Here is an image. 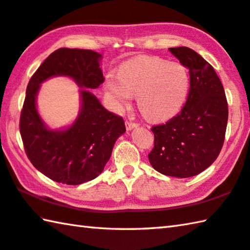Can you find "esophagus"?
<instances>
[{
  "label": "esophagus",
  "mask_w": 250,
  "mask_h": 250,
  "mask_svg": "<svg viewBox=\"0 0 250 250\" xmlns=\"http://www.w3.org/2000/svg\"><path fill=\"white\" fill-rule=\"evenodd\" d=\"M125 126H126V130H132L134 128H137V126H139V124H137V122H132V121L126 120L125 121Z\"/></svg>",
  "instance_id": "34e87169"
}]
</instances>
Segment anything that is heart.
<instances>
[{
  "instance_id": "1",
  "label": "heart",
  "mask_w": 250,
  "mask_h": 250,
  "mask_svg": "<svg viewBox=\"0 0 250 250\" xmlns=\"http://www.w3.org/2000/svg\"><path fill=\"white\" fill-rule=\"evenodd\" d=\"M189 88L190 75L183 64L146 56L125 63L118 78L109 76L105 85L118 108L128 105L133 95L142 116L154 122L174 117L184 106Z\"/></svg>"
}]
</instances>
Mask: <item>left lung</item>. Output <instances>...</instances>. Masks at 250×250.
Instances as JSON below:
<instances>
[{
  "label": "left lung",
  "instance_id": "obj_1",
  "mask_svg": "<svg viewBox=\"0 0 250 250\" xmlns=\"http://www.w3.org/2000/svg\"><path fill=\"white\" fill-rule=\"evenodd\" d=\"M189 70L190 88L178 115L152 126L153 168L163 175L188 178L213 164L222 149L229 107L224 87L213 66L192 49L169 48Z\"/></svg>",
  "mask_w": 250,
  "mask_h": 250
}]
</instances>
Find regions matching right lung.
Returning <instances> with one entry per match:
<instances>
[{
  "mask_svg": "<svg viewBox=\"0 0 250 250\" xmlns=\"http://www.w3.org/2000/svg\"><path fill=\"white\" fill-rule=\"evenodd\" d=\"M102 54L92 50L61 48L52 52L31 76L20 119L27 157L48 178L65 185L93 180L105 168L117 139L125 132L120 116L108 111L88 90L104 83ZM73 78L80 87V115L64 130H50L35 107L40 84L52 76Z\"/></svg>",
  "mask_w": 250,
  "mask_h": 250,
  "instance_id": "1",
  "label": "right lung"
}]
</instances>
